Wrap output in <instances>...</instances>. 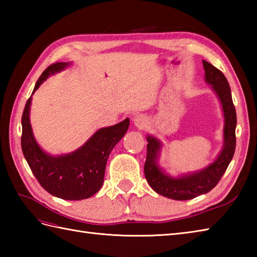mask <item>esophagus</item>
Masks as SVG:
<instances>
[{"label": "esophagus", "instance_id": "34e87169", "mask_svg": "<svg viewBox=\"0 0 257 257\" xmlns=\"http://www.w3.org/2000/svg\"><path fill=\"white\" fill-rule=\"evenodd\" d=\"M134 123L137 125L138 128H144L147 124V118L143 116V114H137V116L134 118Z\"/></svg>", "mask_w": 257, "mask_h": 257}]
</instances>
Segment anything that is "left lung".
<instances>
[{
	"label": "left lung",
	"instance_id": "8db88e82",
	"mask_svg": "<svg viewBox=\"0 0 257 257\" xmlns=\"http://www.w3.org/2000/svg\"><path fill=\"white\" fill-rule=\"evenodd\" d=\"M205 80L212 85L216 95L219 96L225 118L224 127V148L217 159L211 166L198 173L174 179L166 176L158 168L156 160L160 150V143L149 136L147 138V159L145 162V177L150 187L157 193L173 200H191L210 191L219 183L223 174L230 165L236 146L235 128L236 111L232 100L231 88L227 79L220 69L212 64L203 61Z\"/></svg>",
	"mask_w": 257,
	"mask_h": 257
}]
</instances>
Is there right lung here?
Returning a JSON list of instances; mask_svg holds the SVG:
<instances>
[{"instance_id": "right-lung-1", "label": "right lung", "mask_w": 257, "mask_h": 257, "mask_svg": "<svg viewBox=\"0 0 257 257\" xmlns=\"http://www.w3.org/2000/svg\"><path fill=\"white\" fill-rule=\"evenodd\" d=\"M68 63L50 65L36 81L34 92L51 74L64 69ZM32 97L26 101L22 114V151L34 177L48 193L64 200L88 199L103 183L107 159L129 127L124 119L111 127L99 129L87 143L73 154L51 157L38 147L30 123Z\"/></svg>"}]
</instances>
